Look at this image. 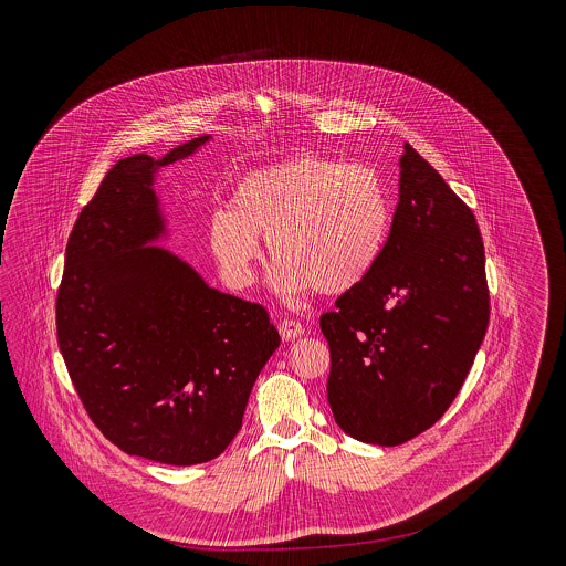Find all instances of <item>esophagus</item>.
Here are the masks:
<instances>
[{
    "label": "esophagus",
    "mask_w": 566,
    "mask_h": 566,
    "mask_svg": "<svg viewBox=\"0 0 566 566\" xmlns=\"http://www.w3.org/2000/svg\"><path fill=\"white\" fill-rule=\"evenodd\" d=\"M279 333H281L283 339H296V337H301L305 333V326L296 323V321H283V323L279 324Z\"/></svg>",
    "instance_id": "obj_1"
}]
</instances>
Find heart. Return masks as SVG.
<instances>
[{
  "mask_svg": "<svg viewBox=\"0 0 566 566\" xmlns=\"http://www.w3.org/2000/svg\"><path fill=\"white\" fill-rule=\"evenodd\" d=\"M381 176L368 165L298 155L248 171L233 187L229 211L209 222V245L224 279L245 287L265 240L270 285L283 298L312 287L342 294L379 261L390 231Z\"/></svg>",
  "mask_w": 566,
  "mask_h": 566,
  "instance_id": "b5f03b06",
  "label": "heart"
}]
</instances>
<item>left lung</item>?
<instances>
[{
	"label": "left lung",
	"instance_id": "obj_1",
	"mask_svg": "<svg viewBox=\"0 0 566 566\" xmlns=\"http://www.w3.org/2000/svg\"><path fill=\"white\" fill-rule=\"evenodd\" d=\"M399 205L373 272L321 318L326 399L355 440L397 447L453 403L490 321L473 211L405 144Z\"/></svg>",
	"mask_w": 566,
	"mask_h": 566
}]
</instances>
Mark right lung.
<instances>
[{"label": "right lung", "mask_w": 566, "mask_h": 566, "mask_svg": "<svg viewBox=\"0 0 566 566\" xmlns=\"http://www.w3.org/2000/svg\"><path fill=\"white\" fill-rule=\"evenodd\" d=\"M209 139L108 169L74 224L56 298L59 346L95 427L124 453L171 467L233 442L281 344L261 305L207 285L157 245L167 238L157 171Z\"/></svg>", "instance_id": "obj_1"}]
</instances>
